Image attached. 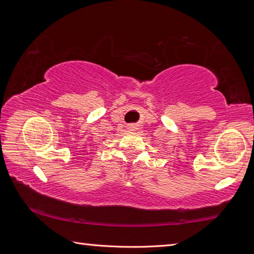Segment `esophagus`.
<instances>
[{
  "label": "esophagus",
  "instance_id": "obj_1",
  "mask_svg": "<svg viewBox=\"0 0 254 254\" xmlns=\"http://www.w3.org/2000/svg\"><path fill=\"white\" fill-rule=\"evenodd\" d=\"M128 128H130V130H131V131H134V128H135V127H134V126H130V127H128Z\"/></svg>",
  "mask_w": 254,
  "mask_h": 254
}]
</instances>
